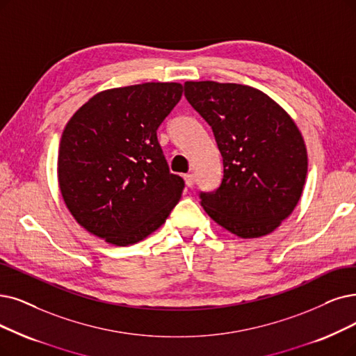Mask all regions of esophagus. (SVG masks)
Listing matches in <instances>:
<instances>
[{
  "label": "esophagus",
  "instance_id": "1",
  "mask_svg": "<svg viewBox=\"0 0 356 356\" xmlns=\"http://www.w3.org/2000/svg\"><path fill=\"white\" fill-rule=\"evenodd\" d=\"M184 181H186V186L191 188V187L194 186V175H193V174H187V175H184Z\"/></svg>",
  "mask_w": 356,
  "mask_h": 356
}]
</instances>
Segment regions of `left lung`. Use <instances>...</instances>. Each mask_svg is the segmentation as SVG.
I'll return each mask as SVG.
<instances>
[{
	"label": "left lung",
	"instance_id": "left-lung-1",
	"mask_svg": "<svg viewBox=\"0 0 356 356\" xmlns=\"http://www.w3.org/2000/svg\"><path fill=\"white\" fill-rule=\"evenodd\" d=\"M184 95L211 127L223 159L207 215L239 238H260L285 220L302 195L308 156L289 113L259 89L211 80L186 81Z\"/></svg>",
	"mask_w": 356,
	"mask_h": 356
}]
</instances>
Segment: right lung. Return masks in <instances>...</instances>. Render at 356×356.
I'll use <instances>...</instances> for the list:
<instances>
[{"mask_svg":"<svg viewBox=\"0 0 356 356\" xmlns=\"http://www.w3.org/2000/svg\"><path fill=\"white\" fill-rule=\"evenodd\" d=\"M182 84L150 81L96 93L70 118L58 186L76 222L105 243H138L165 223L184 179L169 172L156 130Z\"/></svg>","mask_w":356,"mask_h":356,"instance_id":"obj_1","label":"right lung"}]
</instances>
